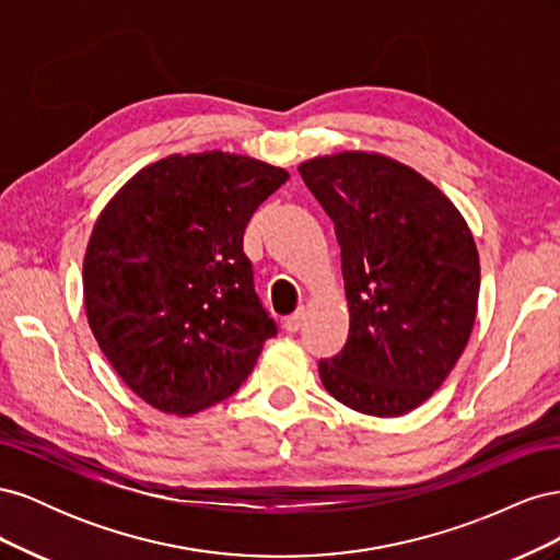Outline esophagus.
<instances>
[{
  "instance_id": "obj_1",
  "label": "esophagus",
  "mask_w": 560,
  "mask_h": 560,
  "mask_svg": "<svg viewBox=\"0 0 560 560\" xmlns=\"http://www.w3.org/2000/svg\"><path fill=\"white\" fill-rule=\"evenodd\" d=\"M303 317H306V311H303V308H301V311H296L294 315L287 317V319H284V325H282V327H284V331H287V334H296V331L301 329V325H303Z\"/></svg>"
}]
</instances>
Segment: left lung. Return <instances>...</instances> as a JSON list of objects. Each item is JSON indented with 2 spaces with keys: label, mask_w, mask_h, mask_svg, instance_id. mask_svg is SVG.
<instances>
[{
  "label": "left lung",
  "mask_w": 560,
  "mask_h": 560,
  "mask_svg": "<svg viewBox=\"0 0 560 560\" xmlns=\"http://www.w3.org/2000/svg\"><path fill=\"white\" fill-rule=\"evenodd\" d=\"M334 222L350 331L319 362L348 409L397 418L428 401L469 341L479 306V249L453 200L411 165L378 151H338L299 165Z\"/></svg>",
  "instance_id": "8db88e82"
}]
</instances>
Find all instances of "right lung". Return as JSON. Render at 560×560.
<instances>
[{"mask_svg": "<svg viewBox=\"0 0 560 560\" xmlns=\"http://www.w3.org/2000/svg\"><path fill=\"white\" fill-rule=\"evenodd\" d=\"M287 179L284 167L219 149L171 154L97 214L83 306L116 374L154 409L194 416L231 397L276 334L243 235Z\"/></svg>", "mask_w": 560, "mask_h": 560, "instance_id": "add662e5", "label": "right lung"}]
</instances>
